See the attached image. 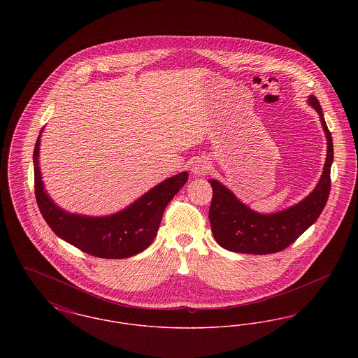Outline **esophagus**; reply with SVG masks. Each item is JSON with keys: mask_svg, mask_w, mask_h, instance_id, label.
I'll return each mask as SVG.
<instances>
[{"mask_svg": "<svg viewBox=\"0 0 358 358\" xmlns=\"http://www.w3.org/2000/svg\"><path fill=\"white\" fill-rule=\"evenodd\" d=\"M192 171L196 174V176H204L208 171H209V164L204 161V159H197L193 166H192Z\"/></svg>", "mask_w": 358, "mask_h": 358, "instance_id": "esophagus-1", "label": "esophagus"}]
</instances>
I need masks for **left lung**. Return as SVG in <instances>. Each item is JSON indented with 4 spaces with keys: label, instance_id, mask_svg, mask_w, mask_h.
Here are the masks:
<instances>
[{
    "label": "left lung",
    "instance_id": "left-lung-1",
    "mask_svg": "<svg viewBox=\"0 0 358 358\" xmlns=\"http://www.w3.org/2000/svg\"><path fill=\"white\" fill-rule=\"evenodd\" d=\"M308 102L320 114L327 139V157L318 185L299 204L273 215H260L240 203L235 194L219 181L209 180L213 190L209 222L213 238L222 248L254 255L279 252L299 238L322 213L331 187L333 139L318 99L311 95Z\"/></svg>",
    "mask_w": 358,
    "mask_h": 358
}]
</instances>
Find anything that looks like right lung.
I'll use <instances>...</instances> for the list:
<instances>
[{"label": "right lung", "instance_id": "1", "mask_svg": "<svg viewBox=\"0 0 358 358\" xmlns=\"http://www.w3.org/2000/svg\"><path fill=\"white\" fill-rule=\"evenodd\" d=\"M43 129L40 131V136ZM40 136L34 150V194L44 220L59 236L85 254L123 259L146 250L157 236L166 205L187 181V171L165 180L124 210L106 217L71 215L48 197L38 169Z\"/></svg>", "mask_w": 358, "mask_h": 358}]
</instances>
